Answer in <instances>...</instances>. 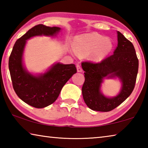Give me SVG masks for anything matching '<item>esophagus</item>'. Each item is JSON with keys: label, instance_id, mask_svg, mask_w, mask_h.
Here are the masks:
<instances>
[{"label": "esophagus", "instance_id": "34e87169", "mask_svg": "<svg viewBox=\"0 0 148 148\" xmlns=\"http://www.w3.org/2000/svg\"><path fill=\"white\" fill-rule=\"evenodd\" d=\"M76 68H77V71L78 72H83V70H82V67L80 66V65L79 64H77Z\"/></svg>", "mask_w": 148, "mask_h": 148}]
</instances>
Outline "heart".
Listing matches in <instances>:
<instances>
[{"instance_id": "heart-1", "label": "heart", "mask_w": 148, "mask_h": 148, "mask_svg": "<svg viewBox=\"0 0 148 148\" xmlns=\"http://www.w3.org/2000/svg\"><path fill=\"white\" fill-rule=\"evenodd\" d=\"M113 47L111 39L98 33H91L77 37L75 48L77 53L87 55L91 53L92 60L100 62L106 57Z\"/></svg>"}]
</instances>
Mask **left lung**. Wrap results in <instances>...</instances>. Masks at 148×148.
I'll return each instance as SVG.
<instances>
[{"mask_svg":"<svg viewBox=\"0 0 148 148\" xmlns=\"http://www.w3.org/2000/svg\"><path fill=\"white\" fill-rule=\"evenodd\" d=\"M117 46L114 53L98 63L85 61L82 63L85 76L82 95L90 109L110 112L124 102L132 93L138 71V59L132 42L117 31ZM117 77L122 83L116 97L109 98L100 92L105 78Z\"/></svg>","mask_w":148,"mask_h":148,"instance_id":"1","label":"left lung"}]
</instances>
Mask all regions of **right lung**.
<instances>
[{
  "label": "right lung",
  "instance_id": "1",
  "mask_svg": "<svg viewBox=\"0 0 148 148\" xmlns=\"http://www.w3.org/2000/svg\"><path fill=\"white\" fill-rule=\"evenodd\" d=\"M57 27L39 24L29 29L16 42L9 58L8 66L16 93L22 101L36 108L46 107L56 101L62 87L77 70L74 64L57 62L44 74L37 76L27 71L23 54L27 40L36 36H53L60 31Z\"/></svg>",
  "mask_w": 148,
  "mask_h": 148
}]
</instances>
